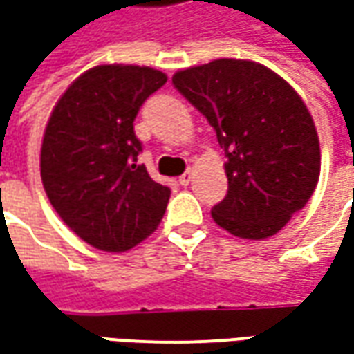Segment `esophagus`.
Returning <instances> with one entry per match:
<instances>
[{
  "mask_svg": "<svg viewBox=\"0 0 354 354\" xmlns=\"http://www.w3.org/2000/svg\"><path fill=\"white\" fill-rule=\"evenodd\" d=\"M191 179H193V169H187L183 173V175L179 177V181H181V185H189V183H191Z\"/></svg>",
  "mask_w": 354,
  "mask_h": 354,
  "instance_id": "obj_1",
  "label": "esophagus"
}]
</instances>
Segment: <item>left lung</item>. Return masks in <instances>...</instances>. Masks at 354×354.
Here are the masks:
<instances>
[{"label":"left lung","mask_w":354,"mask_h":354,"mask_svg":"<svg viewBox=\"0 0 354 354\" xmlns=\"http://www.w3.org/2000/svg\"><path fill=\"white\" fill-rule=\"evenodd\" d=\"M173 84L225 149L228 191L212 207V221L246 240L278 234L319 181V136L301 96L278 73L246 59L181 68Z\"/></svg>","instance_id":"left-lung-1"}]
</instances>
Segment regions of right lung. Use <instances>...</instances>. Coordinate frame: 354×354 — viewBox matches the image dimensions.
<instances>
[{
  "instance_id": "obj_1",
  "label": "right lung",
  "mask_w": 354,
  "mask_h": 354,
  "mask_svg": "<svg viewBox=\"0 0 354 354\" xmlns=\"http://www.w3.org/2000/svg\"><path fill=\"white\" fill-rule=\"evenodd\" d=\"M167 75L138 64H96L57 100L41 143V181L76 236L126 252L156 232L171 189L138 163L133 120Z\"/></svg>"
}]
</instances>
